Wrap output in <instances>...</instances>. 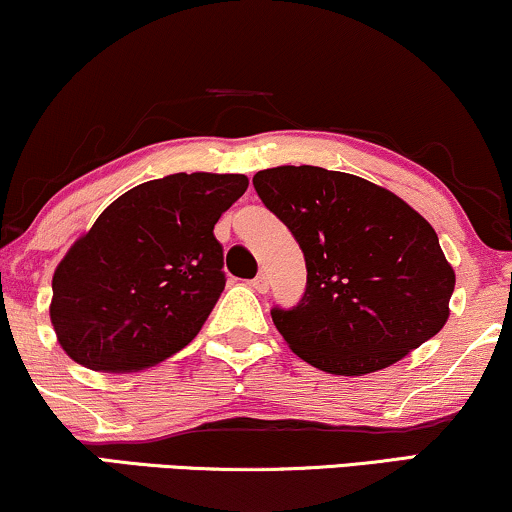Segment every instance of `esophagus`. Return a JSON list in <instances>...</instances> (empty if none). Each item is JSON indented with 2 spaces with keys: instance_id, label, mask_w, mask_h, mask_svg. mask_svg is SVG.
Instances as JSON below:
<instances>
[{
  "instance_id": "obj_1",
  "label": "esophagus",
  "mask_w": 512,
  "mask_h": 512,
  "mask_svg": "<svg viewBox=\"0 0 512 512\" xmlns=\"http://www.w3.org/2000/svg\"><path fill=\"white\" fill-rule=\"evenodd\" d=\"M250 286L255 288L257 293H267V291H269V279H267V276H264V274H257L255 279L250 281Z\"/></svg>"
}]
</instances>
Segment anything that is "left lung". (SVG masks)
I'll return each instance as SVG.
<instances>
[{"label": "left lung", "instance_id": "obj_1", "mask_svg": "<svg viewBox=\"0 0 512 512\" xmlns=\"http://www.w3.org/2000/svg\"><path fill=\"white\" fill-rule=\"evenodd\" d=\"M305 255L298 305L272 319L298 357L343 377L377 372L439 334L455 288L429 221L391 190L322 166L252 178Z\"/></svg>", "mask_w": 512, "mask_h": 512}]
</instances>
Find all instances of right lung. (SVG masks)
Here are the masks:
<instances>
[{"label":"right lung","instance_id":"obj_1","mask_svg":"<svg viewBox=\"0 0 512 512\" xmlns=\"http://www.w3.org/2000/svg\"><path fill=\"white\" fill-rule=\"evenodd\" d=\"M245 190L243 174H171L104 209L52 279L49 317L71 360L138 372L186 348L226 286L214 224Z\"/></svg>","mask_w":512,"mask_h":512}]
</instances>
